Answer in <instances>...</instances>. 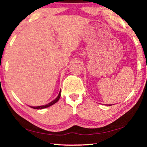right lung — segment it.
<instances>
[{"mask_svg":"<svg viewBox=\"0 0 147 147\" xmlns=\"http://www.w3.org/2000/svg\"><path fill=\"white\" fill-rule=\"evenodd\" d=\"M60 92L59 93V95L57 97L55 98L54 100H53V101L51 102H49V104H47V105H43V106H39V107H30L31 108H32V109H45V108H47V107H49L50 106L54 105L55 103H56L57 101H58L59 99H60Z\"/></svg>","mask_w":147,"mask_h":147,"instance_id":"obj_1","label":"right lung"}]
</instances>
